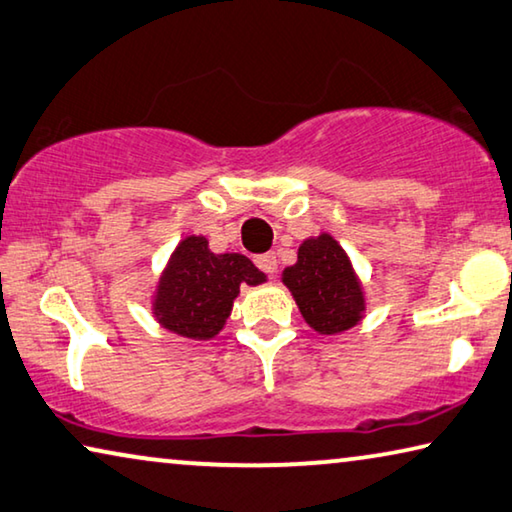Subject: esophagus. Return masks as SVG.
Masks as SVG:
<instances>
[{
	"label": "esophagus",
	"mask_w": 512,
	"mask_h": 512,
	"mask_svg": "<svg viewBox=\"0 0 512 512\" xmlns=\"http://www.w3.org/2000/svg\"><path fill=\"white\" fill-rule=\"evenodd\" d=\"M255 264L262 269L269 278H273L275 271H278V257H275V253H264V255H257L255 257Z\"/></svg>",
	"instance_id": "obj_1"
}]
</instances>
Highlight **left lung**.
I'll return each instance as SVG.
<instances>
[{"mask_svg": "<svg viewBox=\"0 0 512 512\" xmlns=\"http://www.w3.org/2000/svg\"><path fill=\"white\" fill-rule=\"evenodd\" d=\"M282 282L294 296L307 326L321 335L353 328L367 307L351 259L326 232L300 243L298 262L282 271Z\"/></svg>", "mask_w": 512, "mask_h": 512, "instance_id": "8db88e82", "label": "left lung"}]
</instances>
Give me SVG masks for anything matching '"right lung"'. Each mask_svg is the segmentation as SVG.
<instances>
[{
    "mask_svg": "<svg viewBox=\"0 0 512 512\" xmlns=\"http://www.w3.org/2000/svg\"><path fill=\"white\" fill-rule=\"evenodd\" d=\"M243 282L257 287L266 275L246 255H216L205 237L191 234L177 243L161 273L152 314L161 328L207 342L223 330Z\"/></svg>",
    "mask_w": 512,
    "mask_h": 512,
    "instance_id": "add662e5",
    "label": "right lung"
}]
</instances>
